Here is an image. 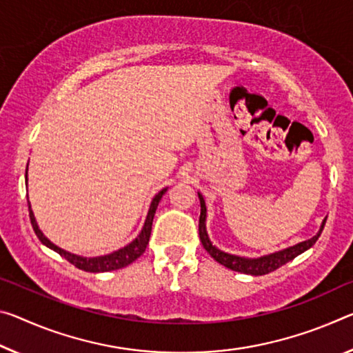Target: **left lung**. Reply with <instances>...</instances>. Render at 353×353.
Here are the masks:
<instances>
[{"instance_id":"left-lung-1","label":"left lung","mask_w":353,"mask_h":353,"mask_svg":"<svg viewBox=\"0 0 353 353\" xmlns=\"http://www.w3.org/2000/svg\"><path fill=\"white\" fill-rule=\"evenodd\" d=\"M198 198H199V203H201L199 239H201V243H203V247L205 248L207 253L214 257L218 264L231 268V270H234V272L247 273V275H253V276L265 275V273H270L273 270H276V268L284 265L286 262L292 261L294 257H297L299 254L305 253L306 250H310L312 245L316 243V240L319 239V236H321L322 229H323V226H325V221H327V218H323L322 225H321V228H319L316 236H312L311 239H307V240H303V242H300V243H295V245H292V247L283 248L279 251H275V253L264 254V256H259V257H245V256L226 253V251L216 248L215 245L212 243L209 234H207V226H205V221H207L205 201H204L203 194H201L199 192H198Z\"/></svg>"}]
</instances>
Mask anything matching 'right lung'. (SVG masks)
Here are the masks:
<instances>
[{"label":"right lung","mask_w":353,"mask_h":353,"mask_svg":"<svg viewBox=\"0 0 353 353\" xmlns=\"http://www.w3.org/2000/svg\"><path fill=\"white\" fill-rule=\"evenodd\" d=\"M25 182H26V187H28V168H26V174H25ZM166 190H168V187H165L163 190H160V192L152 198V201H150L146 220H144V225L141 228V231H139V234L135 237V240H132V242L125 245V247L113 251V253H108V254H103V256H94V257H86V256L70 253V251H65L63 248H59L58 245H54L52 240L43 236V232L41 231V229H39V225H37L36 216H34V212H32V209H31L30 199H28V209H30V218H31L32 229H34L36 236L39 237V240H41L43 245H46V247L56 251V253L61 254L63 257H65V259L69 261L70 264H74L77 268H80V270L91 272V273L111 272V270H117V268H122V267H127L128 264H132L133 261H137L138 257L141 256L144 251H146V247L149 243V237H150V231H152V221H154L155 210H157V207H159L161 196H163V194L166 193Z\"/></svg>","instance_id":"obj_1"}]
</instances>
